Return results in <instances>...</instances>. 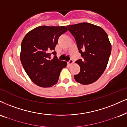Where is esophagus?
<instances>
[{"instance_id": "34e87169", "label": "esophagus", "mask_w": 127, "mask_h": 127, "mask_svg": "<svg viewBox=\"0 0 127 127\" xmlns=\"http://www.w3.org/2000/svg\"><path fill=\"white\" fill-rule=\"evenodd\" d=\"M73 64V61L72 60V59H71V60H70L68 62V65H72V64Z\"/></svg>"}]
</instances>
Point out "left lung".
<instances>
[{
    "label": "left lung",
    "instance_id": "left-lung-1",
    "mask_svg": "<svg viewBox=\"0 0 127 127\" xmlns=\"http://www.w3.org/2000/svg\"><path fill=\"white\" fill-rule=\"evenodd\" d=\"M75 39L78 49L84 59L76 63L80 66L74 78L78 83L88 85L99 79L107 68L111 52V44L102 28L83 22L67 26Z\"/></svg>",
    "mask_w": 127,
    "mask_h": 127
}]
</instances>
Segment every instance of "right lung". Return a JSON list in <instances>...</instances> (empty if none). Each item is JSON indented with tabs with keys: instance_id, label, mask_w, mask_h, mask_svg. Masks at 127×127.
Returning <instances> with one entry per match:
<instances>
[{
	"instance_id": "right-lung-1",
	"label": "right lung",
	"mask_w": 127,
	"mask_h": 127,
	"mask_svg": "<svg viewBox=\"0 0 127 127\" xmlns=\"http://www.w3.org/2000/svg\"><path fill=\"white\" fill-rule=\"evenodd\" d=\"M68 31L65 26H40L29 31L21 43L20 59L26 73L34 84L43 88L58 82L61 70L66 66L65 61L49 52L54 51L61 35ZM53 54L56 55L55 51Z\"/></svg>"
}]
</instances>
